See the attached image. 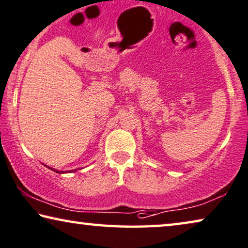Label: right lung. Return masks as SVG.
Instances as JSON below:
<instances>
[{
    "mask_svg": "<svg viewBox=\"0 0 248 248\" xmlns=\"http://www.w3.org/2000/svg\"><path fill=\"white\" fill-rule=\"evenodd\" d=\"M49 168H50V167H49ZM50 169H52V170H53V171H55V172H59V173H62V171H61V172H60V171H59V170H55V169H53V168H50ZM72 171H73V170H72Z\"/></svg>",
    "mask_w": 248,
    "mask_h": 248,
    "instance_id": "obj_1",
    "label": "right lung"
}]
</instances>
